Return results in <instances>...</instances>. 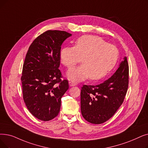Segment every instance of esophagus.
<instances>
[{"label": "esophagus", "instance_id": "obj_1", "mask_svg": "<svg viewBox=\"0 0 148 148\" xmlns=\"http://www.w3.org/2000/svg\"><path fill=\"white\" fill-rule=\"evenodd\" d=\"M69 85L70 86H74L77 85V83L73 82H69Z\"/></svg>", "mask_w": 148, "mask_h": 148}]
</instances>
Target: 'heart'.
<instances>
[{
	"label": "heart",
	"mask_w": 148,
	"mask_h": 148,
	"mask_svg": "<svg viewBox=\"0 0 148 148\" xmlns=\"http://www.w3.org/2000/svg\"><path fill=\"white\" fill-rule=\"evenodd\" d=\"M80 57L82 64L68 71V79L79 82L89 77L96 80L104 77L113 69L119 51L101 37L92 35L83 36L75 42L74 47H66L60 50V61L68 68L79 62Z\"/></svg>",
	"instance_id": "obj_1"
}]
</instances>
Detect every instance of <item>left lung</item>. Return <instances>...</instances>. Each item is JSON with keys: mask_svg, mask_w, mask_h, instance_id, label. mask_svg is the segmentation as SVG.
Instances as JSON below:
<instances>
[{"mask_svg": "<svg viewBox=\"0 0 148 148\" xmlns=\"http://www.w3.org/2000/svg\"><path fill=\"white\" fill-rule=\"evenodd\" d=\"M129 82L126 57L115 73L98 85H83L80 93L81 112L86 121L101 124L108 120L123 103Z\"/></svg>", "mask_w": 148, "mask_h": 148, "instance_id": "8db88e82", "label": "left lung"}]
</instances>
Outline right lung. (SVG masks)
I'll return each mask as SVG.
<instances>
[{"instance_id":"obj_1","label":"right lung","mask_w":148,"mask_h":148,"mask_svg":"<svg viewBox=\"0 0 148 148\" xmlns=\"http://www.w3.org/2000/svg\"><path fill=\"white\" fill-rule=\"evenodd\" d=\"M71 36L63 31H47L31 44L25 57L23 98L29 111L40 120L49 121L59 114L61 99L69 88L59 68L61 45Z\"/></svg>"}]
</instances>
